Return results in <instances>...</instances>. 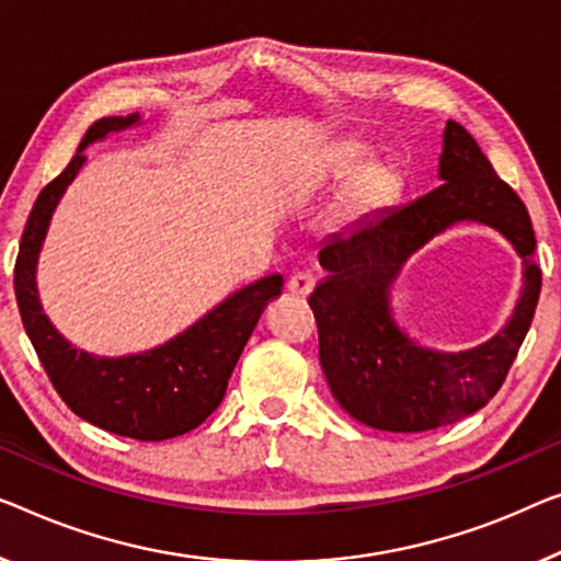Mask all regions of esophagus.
I'll return each mask as SVG.
<instances>
[{
	"label": "esophagus",
	"instance_id": "1",
	"mask_svg": "<svg viewBox=\"0 0 561 561\" xmlns=\"http://www.w3.org/2000/svg\"><path fill=\"white\" fill-rule=\"evenodd\" d=\"M287 289L291 291V295H295L297 299H305L309 291L314 289V274H309V272H295L289 277V282H287Z\"/></svg>",
	"mask_w": 561,
	"mask_h": 561
}]
</instances>
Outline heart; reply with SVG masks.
<instances>
[{
    "label": "heart",
    "mask_w": 561,
    "mask_h": 561,
    "mask_svg": "<svg viewBox=\"0 0 561 561\" xmlns=\"http://www.w3.org/2000/svg\"><path fill=\"white\" fill-rule=\"evenodd\" d=\"M365 158L363 146H347L337 158V175H345L355 171L360 161ZM398 188V173L386 163H370L357 173L353 186H350L345 196L347 211H367V208H375L396 194Z\"/></svg>",
    "instance_id": "b5f03b06"
}]
</instances>
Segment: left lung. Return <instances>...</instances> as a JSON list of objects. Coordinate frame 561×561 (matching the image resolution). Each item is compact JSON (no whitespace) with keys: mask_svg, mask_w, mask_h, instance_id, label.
I'll list each match as a JSON object with an SVG mask.
<instances>
[{"mask_svg":"<svg viewBox=\"0 0 561 561\" xmlns=\"http://www.w3.org/2000/svg\"><path fill=\"white\" fill-rule=\"evenodd\" d=\"M443 181L405 206L365 216L320 249L328 272L312 295L320 365L345 411L370 428L421 433L481 411L506 380L541 291L531 219L524 201L496 175L463 125L443 130ZM458 220H479L513 241L525 259V287L507 328L479 348L440 354L413 343L394 324L389 287L417 248Z\"/></svg>","mask_w":561,"mask_h":561,"instance_id":"left-lung-1","label":"left lung"}]
</instances>
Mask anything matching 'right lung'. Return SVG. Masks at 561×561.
<instances>
[{"label":"right lung","instance_id":"1","mask_svg":"<svg viewBox=\"0 0 561 561\" xmlns=\"http://www.w3.org/2000/svg\"><path fill=\"white\" fill-rule=\"evenodd\" d=\"M138 123L140 115L130 113L125 118H100L90 125L67 169L39 191L22 231L14 264V295L32 347L75 415L125 438L165 440L194 431L219 408L241 350L252 337L266 302L282 295L284 279L282 274H270L247 284L188 330L138 355H90L55 330L42 312L37 295V259L49 219L67 186L85 165L82 150Z\"/></svg>","mask_w":561,"mask_h":561}]
</instances>
